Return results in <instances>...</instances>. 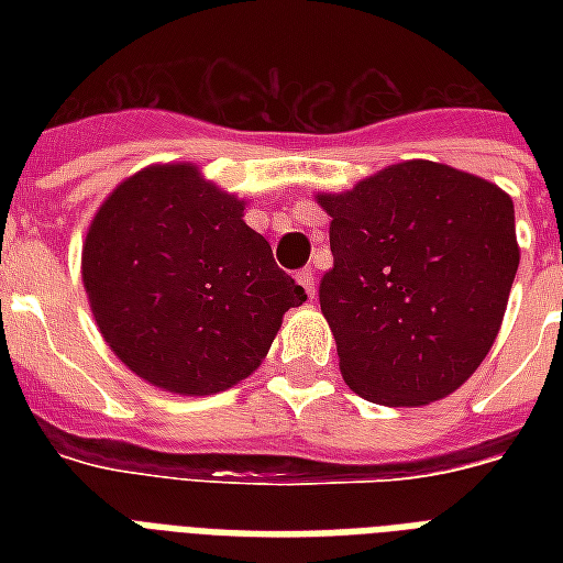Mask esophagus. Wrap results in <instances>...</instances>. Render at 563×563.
<instances>
[{
	"label": "esophagus",
	"mask_w": 563,
	"mask_h": 563,
	"mask_svg": "<svg viewBox=\"0 0 563 563\" xmlns=\"http://www.w3.org/2000/svg\"><path fill=\"white\" fill-rule=\"evenodd\" d=\"M295 277H298V283L303 286V291H307L309 298H316V272H312V268H300Z\"/></svg>",
	"instance_id": "1"
}]
</instances>
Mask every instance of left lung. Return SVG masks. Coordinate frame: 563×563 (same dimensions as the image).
I'll list each match as a JSON object with an SVG mask.
<instances>
[{
	"label": "left lung",
	"mask_w": 563,
	"mask_h": 563,
	"mask_svg": "<svg viewBox=\"0 0 563 563\" xmlns=\"http://www.w3.org/2000/svg\"><path fill=\"white\" fill-rule=\"evenodd\" d=\"M316 201L333 251L318 298L344 383L379 406L462 388L497 339L520 265L511 195L406 161Z\"/></svg>",
	"instance_id": "8db88e82"
}]
</instances>
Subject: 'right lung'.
Here are the masks:
<instances>
[{
    "mask_svg": "<svg viewBox=\"0 0 563 563\" xmlns=\"http://www.w3.org/2000/svg\"><path fill=\"white\" fill-rule=\"evenodd\" d=\"M81 280L108 347L154 388L203 397L260 368L307 291L192 163H154L101 201Z\"/></svg>",
    "mask_w": 563,
    "mask_h": 563,
    "instance_id": "1",
    "label": "right lung"
}]
</instances>
